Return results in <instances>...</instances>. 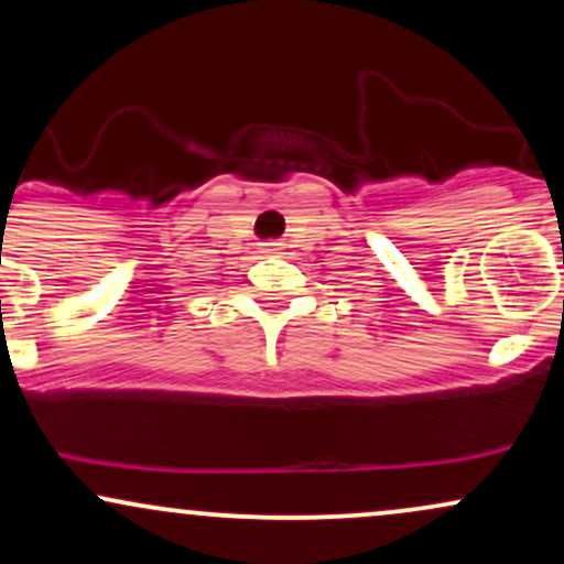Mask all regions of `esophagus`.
Here are the masks:
<instances>
[{
    "label": "esophagus",
    "instance_id": "1",
    "mask_svg": "<svg viewBox=\"0 0 564 564\" xmlns=\"http://www.w3.org/2000/svg\"><path fill=\"white\" fill-rule=\"evenodd\" d=\"M262 254H278V243H262Z\"/></svg>",
    "mask_w": 564,
    "mask_h": 564
}]
</instances>
